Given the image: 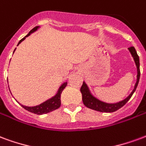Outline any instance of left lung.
Returning <instances> with one entry per match:
<instances>
[{
	"label": "left lung",
	"mask_w": 146,
	"mask_h": 146,
	"mask_svg": "<svg viewBox=\"0 0 146 146\" xmlns=\"http://www.w3.org/2000/svg\"><path fill=\"white\" fill-rule=\"evenodd\" d=\"M128 50H129L130 53L132 55L134 60L135 62L136 67H137V72H138V74H137V81H136L135 88L133 89L132 92H131V94L126 99H124V100L120 101V102L116 103V104H107V103H104V102L99 100L98 99L94 97L91 94V92L89 91V88H88V86L86 84V82H83V84H82V86L81 87L80 91L82 92V96L83 104L86 107H88L89 109L96 110V111H100V112L111 113L114 112L116 110H117L120 108H121L124 105L126 104L127 101L129 100L130 98L131 97L133 93L136 90V88H137L138 84H139V78H140V68H139L140 63H139V57L137 54V52H136L135 47L134 46H131V47L128 48Z\"/></svg>",
	"instance_id": "left-lung-1"
}]
</instances>
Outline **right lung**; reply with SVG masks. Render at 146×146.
Returning <instances> with one entry per match:
<instances>
[{
  "label": "right lung",
  "instance_id": "add662e5",
  "mask_svg": "<svg viewBox=\"0 0 146 146\" xmlns=\"http://www.w3.org/2000/svg\"><path fill=\"white\" fill-rule=\"evenodd\" d=\"M39 28V26H36L35 28H33L32 30L29 33L28 35H26L24 38H22L20 41L18 43V45L20 44V42H22L24 39H25V37L29 36L31 33H33V32L37 30V29ZM16 49V48H15ZM14 50V52H15ZM66 86H67V82H64V84L61 85L58 91H57V94L54 96V97H52L51 99L45 101L44 103L39 104L38 106H36V107H26V106H23L22 104H20L24 109H25L26 110H28L29 112L33 113H36V114H39V115H41V114H44V113H47L49 112H51L53 110H55L58 109L59 107H60V95H61V92L64 90V89L65 88Z\"/></svg>",
  "mask_w": 146,
  "mask_h": 146
}]
</instances>
